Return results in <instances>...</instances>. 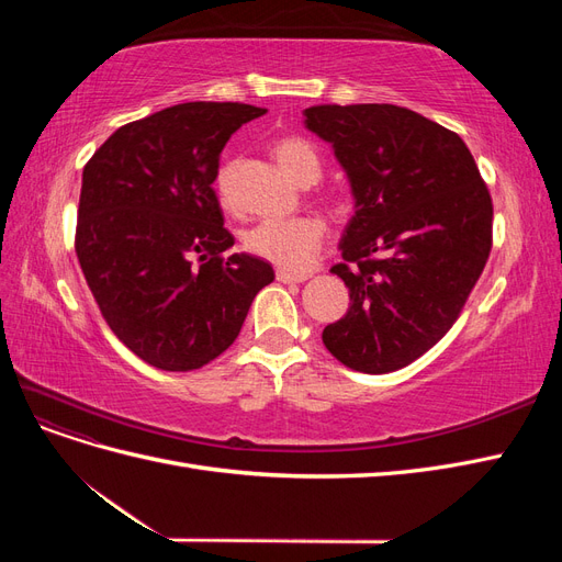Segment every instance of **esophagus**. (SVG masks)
<instances>
[{"instance_id": "34e87169", "label": "esophagus", "mask_w": 562, "mask_h": 562, "mask_svg": "<svg viewBox=\"0 0 562 562\" xmlns=\"http://www.w3.org/2000/svg\"><path fill=\"white\" fill-rule=\"evenodd\" d=\"M307 279L310 277L304 274V271H291V269H279L277 271V281H281V283H302Z\"/></svg>"}]
</instances>
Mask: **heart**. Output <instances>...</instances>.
I'll return each instance as SVG.
<instances>
[{
	"mask_svg": "<svg viewBox=\"0 0 562 562\" xmlns=\"http://www.w3.org/2000/svg\"><path fill=\"white\" fill-rule=\"evenodd\" d=\"M274 157L283 173L293 178L300 184H312L321 176V157L316 147L300 138V135H283L274 143ZM232 164H225L217 171L215 190L220 201L229 206L232 203ZM323 236H326V225L314 215H297V217H283V220H262L255 227H250L244 236L246 248L258 255V258L283 267V269H304L323 246Z\"/></svg>",
	"mask_w": 562,
	"mask_h": 562,
	"instance_id": "1",
	"label": "heart"
}]
</instances>
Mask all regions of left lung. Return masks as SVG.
I'll use <instances>...</instances> for the list:
<instances>
[{
	"label": "left lung",
	"mask_w": 562,
	"mask_h": 562,
	"mask_svg": "<svg viewBox=\"0 0 562 562\" xmlns=\"http://www.w3.org/2000/svg\"><path fill=\"white\" fill-rule=\"evenodd\" d=\"M304 126L333 145L353 215L330 271L349 310L323 328L339 363L405 368L462 312L492 248V199L457 133L398 105H316Z\"/></svg>",
	"instance_id": "obj_1"
}]
</instances>
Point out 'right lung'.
<instances>
[{
    "instance_id": "1",
    "label": "right lung",
    "mask_w": 562,
    "mask_h": 562,
    "mask_svg": "<svg viewBox=\"0 0 562 562\" xmlns=\"http://www.w3.org/2000/svg\"><path fill=\"white\" fill-rule=\"evenodd\" d=\"M267 110L182 103L116 128L83 166L75 250L100 314L145 363L187 372L241 333L274 281L234 236L213 182L220 151Z\"/></svg>"
}]
</instances>
